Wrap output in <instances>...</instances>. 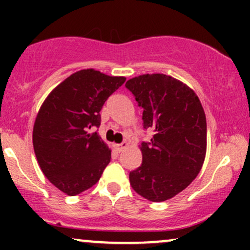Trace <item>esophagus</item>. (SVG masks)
<instances>
[{"mask_svg":"<svg viewBox=\"0 0 250 250\" xmlns=\"http://www.w3.org/2000/svg\"><path fill=\"white\" fill-rule=\"evenodd\" d=\"M128 146H129V143L125 141L122 143H119V145H115V149L119 151V153H121V151H123V149L128 148Z\"/></svg>","mask_w":250,"mask_h":250,"instance_id":"obj_1","label":"esophagus"}]
</instances>
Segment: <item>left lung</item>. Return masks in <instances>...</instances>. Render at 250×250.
<instances>
[{
  "label": "left lung",
  "mask_w": 250,
  "mask_h": 250,
  "mask_svg": "<svg viewBox=\"0 0 250 250\" xmlns=\"http://www.w3.org/2000/svg\"><path fill=\"white\" fill-rule=\"evenodd\" d=\"M125 88L143 109V128L154 131L141 143L142 165L129 173L131 187L153 202L174 197L200 173L207 149V122L199 97L165 74L140 75Z\"/></svg>",
  "instance_id": "left-lung-1"
}]
</instances>
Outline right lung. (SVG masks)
Returning a JSON list of instances; mask_svg holds the SVG:
<instances>
[{"instance_id":"add662e5","label":"right lung","mask_w":250,"mask_h":250,"mask_svg":"<svg viewBox=\"0 0 250 250\" xmlns=\"http://www.w3.org/2000/svg\"><path fill=\"white\" fill-rule=\"evenodd\" d=\"M121 76L83 69L70 75L48 95L35 120L33 145L43 174L70 196L100 180L111 154L100 135V111L125 83Z\"/></svg>"}]
</instances>
